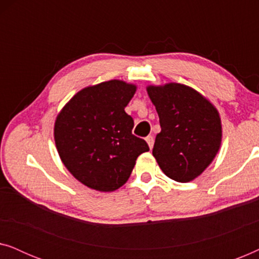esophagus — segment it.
I'll list each match as a JSON object with an SVG mask.
<instances>
[{"mask_svg":"<svg viewBox=\"0 0 259 259\" xmlns=\"http://www.w3.org/2000/svg\"><path fill=\"white\" fill-rule=\"evenodd\" d=\"M146 141H147V144H148V147H150V148L153 147V145H154V138L153 137L148 136L146 138Z\"/></svg>","mask_w":259,"mask_h":259,"instance_id":"34e87169","label":"esophagus"}]
</instances>
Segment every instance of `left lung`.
I'll return each mask as SVG.
<instances>
[{"instance_id":"1","label":"left lung","mask_w":259,"mask_h":259,"mask_svg":"<svg viewBox=\"0 0 259 259\" xmlns=\"http://www.w3.org/2000/svg\"><path fill=\"white\" fill-rule=\"evenodd\" d=\"M147 93L161 127L152 153L171 179L179 183L193 180L210 165L221 146L217 109L185 84L150 86Z\"/></svg>"}]
</instances>
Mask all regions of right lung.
<instances>
[{
    "label": "right lung",
    "mask_w": 259,
    "mask_h": 259,
    "mask_svg": "<svg viewBox=\"0 0 259 259\" xmlns=\"http://www.w3.org/2000/svg\"><path fill=\"white\" fill-rule=\"evenodd\" d=\"M136 86L111 80L80 91L55 121L60 158L75 178L91 189L109 192L130 178L137 158L150 151L132 134L133 118L125 112Z\"/></svg>",
    "instance_id": "add662e5"
}]
</instances>
